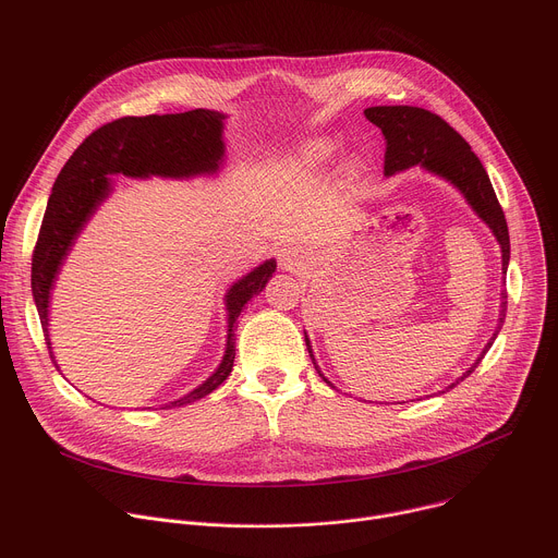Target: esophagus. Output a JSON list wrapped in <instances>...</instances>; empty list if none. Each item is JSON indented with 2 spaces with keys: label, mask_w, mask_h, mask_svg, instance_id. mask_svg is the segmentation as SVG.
<instances>
[{
  "label": "esophagus",
  "mask_w": 558,
  "mask_h": 558,
  "mask_svg": "<svg viewBox=\"0 0 558 558\" xmlns=\"http://www.w3.org/2000/svg\"><path fill=\"white\" fill-rule=\"evenodd\" d=\"M278 263L282 269L287 271H295L300 265H302V256H300V250L293 247V245H282L278 250Z\"/></svg>",
  "instance_id": "obj_1"
}]
</instances>
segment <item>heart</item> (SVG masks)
<instances>
[{"label":"heart","instance_id":"heart-1","mask_svg":"<svg viewBox=\"0 0 558 558\" xmlns=\"http://www.w3.org/2000/svg\"><path fill=\"white\" fill-rule=\"evenodd\" d=\"M331 151H333V147L329 143H313L306 154H308V161L323 163V161H327V158L331 156Z\"/></svg>","mask_w":558,"mask_h":558}]
</instances>
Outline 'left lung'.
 <instances>
[{
	"mask_svg": "<svg viewBox=\"0 0 558 558\" xmlns=\"http://www.w3.org/2000/svg\"><path fill=\"white\" fill-rule=\"evenodd\" d=\"M364 117L371 123H375L384 134V141H386L384 174L390 177L395 172H402L413 166H420V168L441 177L450 185H454L463 194L468 205L476 211V216H480L493 229L497 243L501 247V271L506 274L508 263H510L508 222H506L504 209L497 201V194L493 190L486 168L482 166L480 158H476V154L470 149V145L463 141V136L457 130H452L441 117H437L424 108H413V106H375V108H366ZM506 304H508V295L501 293V317H499L497 331L493 333V338L486 344V349L482 351V355L476 357V362L448 388L463 381V377H468L476 366H480V362L484 360V355L488 353V349L493 347L495 338L499 336V331L504 327ZM304 342H306L308 355L315 364L306 333H304ZM315 368H317V364H315ZM317 373H320V368H317ZM325 381H329V379L325 377Z\"/></svg>",
	"mask_w": 558,
	"mask_h": 558,
	"instance_id": "8db88e82",
	"label": "left lung"
}]
</instances>
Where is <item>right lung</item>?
I'll return each instance as SVG.
<instances>
[{"label":"right lung","mask_w":558,"mask_h":558,"mask_svg":"<svg viewBox=\"0 0 558 558\" xmlns=\"http://www.w3.org/2000/svg\"><path fill=\"white\" fill-rule=\"evenodd\" d=\"M222 121L225 114L203 108L163 117H123L95 130L68 158L48 198L33 252L31 278L33 298L52 362L54 355L48 338L50 289L78 231L110 196V174H125L132 179H190L198 174H214L225 156ZM274 271L276 260H265L227 289V349L220 366L198 388L183 395L181 400L166 404V409L192 404L216 390L229 377L235 357L238 315L254 295L265 289Z\"/></svg>","instance_id":"right-lung-1"}]
</instances>
